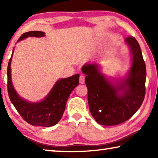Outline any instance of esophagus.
Segmentation results:
<instances>
[{
	"label": "esophagus",
	"instance_id": "1",
	"mask_svg": "<svg viewBox=\"0 0 158 158\" xmlns=\"http://www.w3.org/2000/svg\"><path fill=\"white\" fill-rule=\"evenodd\" d=\"M85 81V77L84 75H81L79 77V83L81 84H84Z\"/></svg>",
	"mask_w": 158,
	"mask_h": 158
}]
</instances>
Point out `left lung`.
Instances as JSON below:
<instances>
[{
	"instance_id": "1",
	"label": "left lung",
	"mask_w": 158,
	"mask_h": 158,
	"mask_svg": "<svg viewBox=\"0 0 158 158\" xmlns=\"http://www.w3.org/2000/svg\"><path fill=\"white\" fill-rule=\"evenodd\" d=\"M125 42L130 48L131 67L125 77L114 81L101 73L96 63H85L81 70L86 77L90 111L98 123L106 126L127 121L136 113L145 96L146 65L138 42L129 37Z\"/></svg>"
}]
</instances>
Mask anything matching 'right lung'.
Here are the masks:
<instances>
[{
    "mask_svg": "<svg viewBox=\"0 0 158 158\" xmlns=\"http://www.w3.org/2000/svg\"><path fill=\"white\" fill-rule=\"evenodd\" d=\"M45 33L42 31H29L21 35L17 42L28 37H41ZM11 58L7 66V91L10 100L23 119L32 125L52 127L57 124L62 118L65 109L67 100L72 91L79 85V74L65 79H58L50 92L43 100L33 102L21 98L13 86L11 78Z\"/></svg>",
    "mask_w": 158,
    "mask_h": 158,
    "instance_id": "1",
    "label": "right lung"
}]
</instances>
